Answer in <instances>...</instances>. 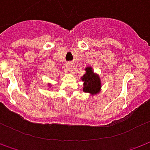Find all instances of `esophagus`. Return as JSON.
I'll use <instances>...</instances> for the list:
<instances>
[{"mask_svg":"<svg viewBox=\"0 0 150 150\" xmlns=\"http://www.w3.org/2000/svg\"><path fill=\"white\" fill-rule=\"evenodd\" d=\"M70 69V71H71V68H69Z\"/></svg>","mask_w":150,"mask_h":150,"instance_id":"obj_1","label":"esophagus"}]
</instances>
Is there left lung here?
<instances>
[{
	"label": "left lung",
	"mask_w": 150,
	"mask_h": 150,
	"mask_svg": "<svg viewBox=\"0 0 150 150\" xmlns=\"http://www.w3.org/2000/svg\"><path fill=\"white\" fill-rule=\"evenodd\" d=\"M86 73L82 77L83 82V91L84 93H90L91 95L97 94L100 92L101 88V82L99 75L94 73L93 68L88 67L85 68Z\"/></svg>",
	"instance_id": "obj_1"
}]
</instances>
